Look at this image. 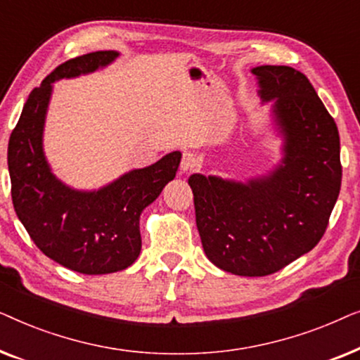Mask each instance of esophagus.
I'll return each instance as SVG.
<instances>
[{
	"mask_svg": "<svg viewBox=\"0 0 360 360\" xmlns=\"http://www.w3.org/2000/svg\"><path fill=\"white\" fill-rule=\"evenodd\" d=\"M195 167H196L195 155L190 154V152H186V154H184V157H181V164H180L181 174H188V172H193Z\"/></svg>",
	"mask_w": 360,
	"mask_h": 360,
	"instance_id": "esophagus-1",
	"label": "esophagus"
}]
</instances>
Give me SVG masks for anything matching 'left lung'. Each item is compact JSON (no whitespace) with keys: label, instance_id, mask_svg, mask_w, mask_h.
<instances>
[{"label":"left lung","instance_id":"1","mask_svg":"<svg viewBox=\"0 0 360 360\" xmlns=\"http://www.w3.org/2000/svg\"><path fill=\"white\" fill-rule=\"evenodd\" d=\"M264 103L283 136V157L267 175L248 181L193 174L196 228L216 267L264 277L307 254L323 238L341 190L339 132L314 88L287 65H260Z\"/></svg>","mask_w":360,"mask_h":360}]
</instances>
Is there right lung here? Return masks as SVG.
Segmentation results:
<instances>
[{
	"instance_id": "obj_1",
	"label": "right lung",
	"mask_w": 360,
	"mask_h": 360,
	"mask_svg": "<svg viewBox=\"0 0 360 360\" xmlns=\"http://www.w3.org/2000/svg\"><path fill=\"white\" fill-rule=\"evenodd\" d=\"M117 56L116 51H98L58 65L31 91L8 144L19 221L49 259L85 275L112 274L136 262L142 245L141 213L175 179L181 159L179 150L170 152L93 191L73 190L52 174L42 147L52 83L95 72Z\"/></svg>"
}]
</instances>
